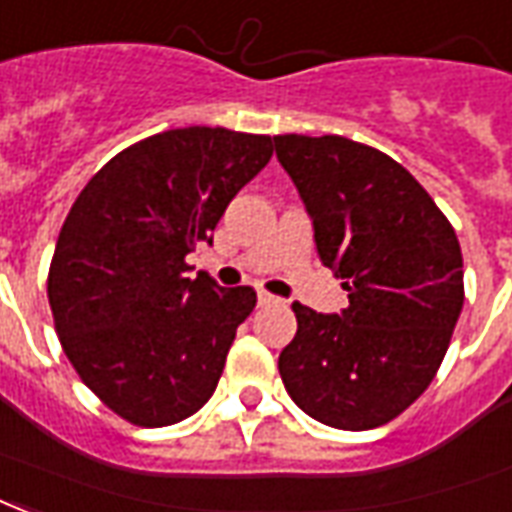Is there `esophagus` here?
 Wrapping results in <instances>:
<instances>
[{
	"label": "esophagus",
	"instance_id": "1",
	"mask_svg": "<svg viewBox=\"0 0 512 512\" xmlns=\"http://www.w3.org/2000/svg\"><path fill=\"white\" fill-rule=\"evenodd\" d=\"M282 298H276V295L266 293V290H257V304L260 306H271V304H279Z\"/></svg>",
	"mask_w": 512,
	"mask_h": 512
}]
</instances>
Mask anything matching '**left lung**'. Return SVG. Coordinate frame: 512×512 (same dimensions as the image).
Here are the masks:
<instances>
[{"label": "left lung", "instance_id": "obj_1", "mask_svg": "<svg viewBox=\"0 0 512 512\" xmlns=\"http://www.w3.org/2000/svg\"><path fill=\"white\" fill-rule=\"evenodd\" d=\"M314 227L317 255L344 279L339 314L293 304L279 355L290 399L325 426L377 429L429 388L464 306L453 227L388 154L342 135H274Z\"/></svg>", "mask_w": 512, "mask_h": 512}]
</instances>
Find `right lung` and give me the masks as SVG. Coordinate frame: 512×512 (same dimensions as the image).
Segmentation results:
<instances>
[{
	"instance_id": "obj_1",
	"label": "right lung",
	"mask_w": 512,
	"mask_h": 512,
	"mask_svg": "<svg viewBox=\"0 0 512 512\" xmlns=\"http://www.w3.org/2000/svg\"><path fill=\"white\" fill-rule=\"evenodd\" d=\"M271 154L268 135L160 132L116 154L70 208L48 274L56 333L124 420L170 426L211 399L257 295L189 276L184 260L211 246L227 203Z\"/></svg>"
}]
</instances>
